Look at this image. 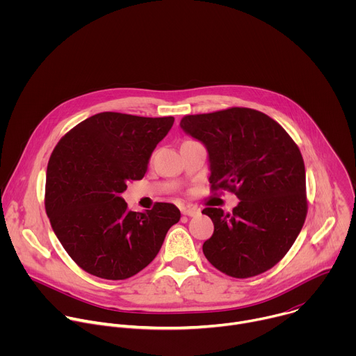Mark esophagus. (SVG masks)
<instances>
[{"mask_svg":"<svg viewBox=\"0 0 356 356\" xmlns=\"http://www.w3.org/2000/svg\"><path fill=\"white\" fill-rule=\"evenodd\" d=\"M181 214L187 216V217H195V216L200 214V210L195 209V207H183Z\"/></svg>","mask_w":356,"mask_h":356,"instance_id":"esophagus-1","label":"esophagus"}]
</instances>
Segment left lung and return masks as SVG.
Instances as JSON below:
<instances>
[{
	"instance_id": "1",
	"label": "left lung",
	"mask_w": 356,
	"mask_h": 356,
	"mask_svg": "<svg viewBox=\"0 0 356 356\" xmlns=\"http://www.w3.org/2000/svg\"><path fill=\"white\" fill-rule=\"evenodd\" d=\"M180 127L206 145L211 191L241 201L232 213L207 207L214 234L202 245L220 272L246 279L279 264L307 217L306 169L291 136L266 114L243 107L186 115Z\"/></svg>"
}]
</instances>
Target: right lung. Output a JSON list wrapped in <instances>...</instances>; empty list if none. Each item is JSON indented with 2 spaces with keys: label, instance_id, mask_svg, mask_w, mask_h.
Instances as JSON below:
<instances>
[{
  "label": "right lung",
  "instance_id": "right-lung-1",
  "mask_svg": "<svg viewBox=\"0 0 356 356\" xmlns=\"http://www.w3.org/2000/svg\"><path fill=\"white\" fill-rule=\"evenodd\" d=\"M173 117L99 113L70 129L55 146L46 170L44 209L69 257L87 273L128 279L155 259L180 210L155 202L135 213L121 193L140 180Z\"/></svg>",
  "mask_w": 356,
  "mask_h": 356
}]
</instances>
